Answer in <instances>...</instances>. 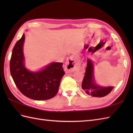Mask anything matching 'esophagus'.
<instances>
[{"label": "esophagus", "mask_w": 133, "mask_h": 133, "mask_svg": "<svg viewBox=\"0 0 133 133\" xmlns=\"http://www.w3.org/2000/svg\"><path fill=\"white\" fill-rule=\"evenodd\" d=\"M78 68V66L75 62L74 56H71L64 65V70L66 72H74Z\"/></svg>", "instance_id": "34e87169"}]
</instances>
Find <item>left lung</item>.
I'll list each match as a JSON object with an SVG mask.
<instances>
[{
  "label": "left lung",
  "mask_w": 133,
  "mask_h": 133,
  "mask_svg": "<svg viewBox=\"0 0 133 133\" xmlns=\"http://www.w3.org/2000/svg\"><path fill=\"white\" fill-rule=\"evenodd\" d=\"M82 88L87 94L93 97H103L108 95L113 87H102L95 84L92 62L88 59L86 72L82 83Z\"/></svg>",
  "instance_id": "left-lung-1"
}]
</instances>
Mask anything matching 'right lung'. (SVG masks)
<instances>
[{"instance_id":"1","label":"right lung","mask_w":133,"mask_h":133,"mask_svg":"<svg viewBox=\"0 0 133 133\" xmlns=\"http://www.w3.org/2000/svg\"><path fill=\"white\" fill-rule=\"evenodd\" d=\"M25 36L16 42L10 59L11 75L19 90L34 100H47L57 94L62 78L64 75L63 63L54 62L41 71H30L24 65L23 47Z\"/></svg>"}]
</instances>
